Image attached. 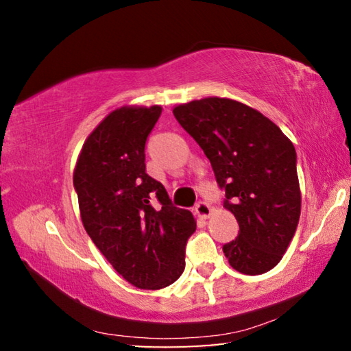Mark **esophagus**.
<instances>
[{
	"mask_svg": "<svg viewBox=\"0 0 351 351\" xmlns=\"http://www.w3.org/2000/svg\"><path fill=\"white\" fill-rule=\"evenodd\" d=\"M195 210H197L198 217L209 218L210 213H212V206L209 203H206V201H199V203L197 204V207H195Z\"/></svg>",
	"mask_w": 351,
	"mask_h": 351,
	"instance_id": "esophagus-1",
	"label": "esophagus"
}]
</instances>
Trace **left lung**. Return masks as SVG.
<instances>
[{
  "label": "left lung",
  "mask_w": 351,
  "mask_h": 351,
  "mask_svg": "<svg viewBox=\"0 0 351 351\" xmlns=\"http://www.w3.org/2000/svg\"><path fill=\"white\" fill-rule=\"evenodd\" d=\"M180 125L203 148L239 237L223 246L234 269L268 272L282 260L300 218L295 148L274 122L232 99L178 105Z\"/></svg>",
  "instance_id": "1"
}]
</instances>
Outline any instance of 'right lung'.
<instances>
[{
	"mask_svg": "<svg viewBox=\"0 0 351 351\" xmlns=\"http://www.w3.org/2000/svg\"><path fill=\"white\" fill-rule=\"evenodd\" d=\"M161 111L154 105L110 112L88 136L74 170L85 230L112 268L142 289L180 278L197 229L192 213L171 204L162 184L145 171V142Z\"/></svg>",
	"mask_w": 351,
	"mask_h": 351,
	"instance_id": "right-lung-1",
	"label": "right lung"
}]
</instances>
